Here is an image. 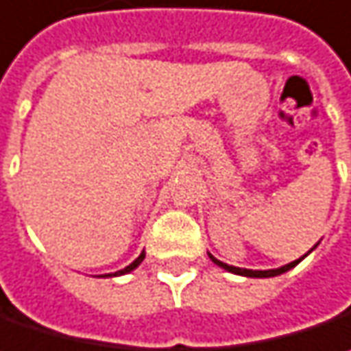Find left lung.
<instances>
[{
  "mask_svg": "<svg viewBox=\"0 0 351 351\" xmlns=\"http://www.w3.org/2000/svg\"><path fill=\"white\" fill-rule=\"evenodd\" d=\"M211 256V254H209ZM306 256V254H304ZM302 256V258H304ZM302 258H298V261H292L289 265H285V267H280V269H272V271H249V269H239V267H231V265H227V263H221L217 261L215 256H211V261L215 263V265H219L221 269H225V271L229 272H235V274H243V276H254V278H267V276H276V274H282V272L290 271L292 267H296Z\"/></svg>",
  "mask_w": 351,
  "mask_h": 351,
  "instance_id": "8db88e82",
  "label": "left lung"
}]
</instances>
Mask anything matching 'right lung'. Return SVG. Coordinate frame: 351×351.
Wrapping results in <instances>:
<instances>
[{
	"label": "right lung",
	"mask_w": 351,
	"mask_h": 351,
	"mask_svg": "<svg viewBox=\"0 0 351 351\" xmlns=\"http://www.w3.org/2000/svg\"><path fill=\"white\" fill-rule=\"evenodd\" d=\"M144 256H146V254H144V253L140 254V256H138V258H136V261H134V263H132V265H128V267H126V269H122V271L114 272V276H116V274H124V272H130V271H134V269H136V267H138V265H140V263H142V261H144ZM108 276H110V274H108Z\"/></svg>",
	"instance_id": "add662e5"
}]
</instances>
